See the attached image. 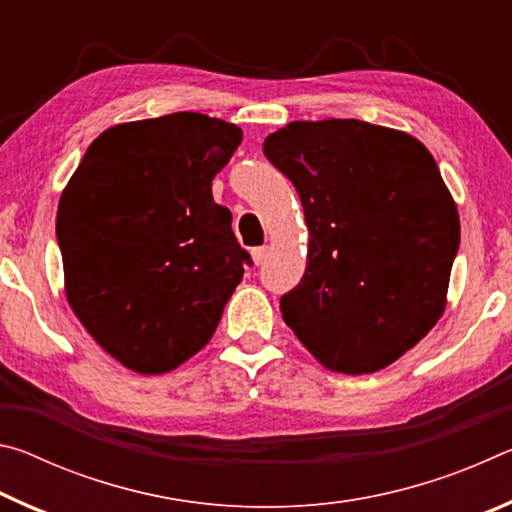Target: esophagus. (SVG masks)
I'll list each match as a JSON object with an SVG mask.
<instances>
[{"label": "esophagus", "mask_w": 512, "mask_h": 512, "mask_svg": "<svg viewBox=\"0 0 512 512\" xmlns=\"http://www.w3.org/2000/svg\"><path fill=\"white\" fill-rule=\"evenodd\" d=\"M250 255H253V262L257 266H262L266 262V257H268V246H257V248L250 250Z\"/></svg>", "instance_id": "1"}]
</instances>
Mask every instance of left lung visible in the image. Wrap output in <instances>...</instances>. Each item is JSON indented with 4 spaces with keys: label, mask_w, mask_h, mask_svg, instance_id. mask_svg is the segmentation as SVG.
<instances>
[{
    "label": "left lung",
    "mask_w": 512,
    "mask_h": 512,
    "mask_svg": "<svg viewBox=\"0 0 512 512\" xmlns=\"http://www.w3.org/2000/svg\"><path fill=\"white\" fill-rule=\"evenodd\" d=\"M264 155L296 187L309 228L284 323L336 372L386 368L445 311L461 223L436 160L415 137L359 119L291 121Z\"/></svg>",
    "instance_id": "1"
}]
</instances>
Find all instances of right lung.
<instances>
[{"mask_svg": "<svg viewBox=\"0 0 512 512\" xmlns=\"http://www.w3.org/2000/svg\"><path fill=\"white\" fill-rule=\"evenodd\" d=\"M241 128L173 112L101 133L58 203L74 314L110 357L160 375L203 348L253 264L212 180Z\"/></svg>", "mask_w": 512, "mask_h": 512, "instance_id": "right-lung-1", "label": "right lung"}]
</instances>
